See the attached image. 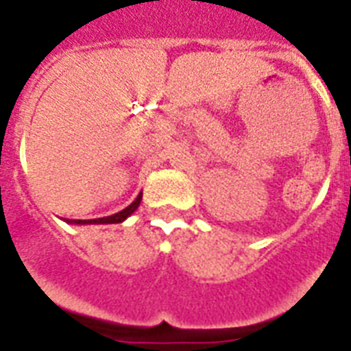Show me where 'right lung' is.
Instances as JSON below:
<instances>
[{
    "label": "right lung",
    "instance_id": "1",
    "mask_svg": "<svg viewBox=\"0 0 351 351\" xmlns=\"http://www.w3.org/2000/svg\"><path fill=\"white\" fill-rule=\"evenodd\" d=\"M141 200H142V193H138V196H136L135 200L131 202L130 205H128L126 209H122L121 213H117V215H111V216H106V218H95V220H66V223H73V225H104V223H122V221L126 220V218H130L133 213L136 210V207L141 205Z\"/></svg>",
    "mask_w": 351,
    "mask_h": 351
}]
</instances>
